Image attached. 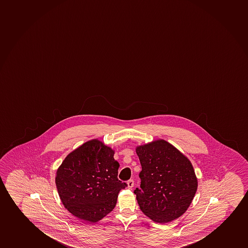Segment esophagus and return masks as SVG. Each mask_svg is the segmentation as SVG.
Returning a JSON list of instances; mask_svg holds the SVG:
<instances>
[{"instance_id": "1", "label": "esophagus", "mask_w": 248, "mask_h": 248, "mask_svg": "<svg viewBox=\"0 0 248 248\" xmlns=\"http://www.w3.org/2000/svg\"><path fill=\"white\" fill-rule=\"evenodd\" d=\"M133 186H134V180H129L128 181H127V187H128L129 188H131Z\"/></svg>"}]
</instances>
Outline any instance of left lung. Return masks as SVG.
<instances>
[{"mask_svg":"<svg viewBox=\"0 0 248 248\" xmlns=\"http://www.w3.org/2000/svg\"><path fill=\"white\" fill-rule=\"evenodd\" d=\"M141 165L140 188L134 193L140 210L165 223L180 217L194 199L198 180L187 157L164 140L137 148Z\"/></svg>","mask_w":248,"mask_h":248,"instance_id":"8db88e82","label":"left lung"}]
</instances>
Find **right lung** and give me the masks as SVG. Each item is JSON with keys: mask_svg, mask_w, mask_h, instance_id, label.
Here are the masks:
<instances>
[{"mask_svg": "<svg viewBox=\"0 0 248 248\" xmlns=\"http://www.w3.org/2000/svg\"><path fill=\"white\" fill-rule=\"evenodd\" d=\"M114 151L92 140L68 155L58 169L55 184L60 200L73 215L96 222L112 211L120 190L127 185L118 180L119 163Z\"/></svg>", "mask_w": 248, "mask_h": 248, "instance_id": "add662e5", "label": "right lung"}]
</instances>
